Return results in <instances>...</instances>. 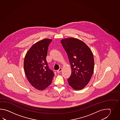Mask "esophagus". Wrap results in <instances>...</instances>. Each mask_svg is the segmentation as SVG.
Returning a JSON list of instances; mask_svg holds the SVG:
<instances>
[{
	"label": "esophagus",
	"instance_id": "1",
	"mask_svg": "<svg viewBox=\"0 0 120 120\" xmlns=\"http://www.w3.org/2000/svg\"><path fill=\"white\" fill-rule=\"evenodd\" d=\"M62 68H60V69H59L58 70H57V72H58V73L60 72L61 71H62Z\"/></svg>",
	"mask_w": 120,
	"mask_h": 120
}]
</instances>
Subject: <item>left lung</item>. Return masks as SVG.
I'll return each mask as SVG.
<instances>
[{
  "mask_svg": "<svg viewBox=\"0 0 120 120\" xmlns=\"http://www.w3.org/2000/svg\"><path fill=\"white\" fill-rule=\"evenodd\" d=\"M60 42L71 66V75L67 80L69 85L75 90L82 89L88 84L94 72V61L92 51L77 38H65Z\"/></svg>",
  "mask_w": 120,
  "mask_h": 120,
  "instance_id": "left-lung-1",
  "label": "left lung"
}]
</instances>
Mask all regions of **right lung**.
Segmentation results:
<instances>
[{
	"label": "right lung",
	"mask_w": 120,
	"mask_h": 120,
	"mask_svg": "<svg viewBox=\"0 0 120 120\" xmlns=\"http://www.w3.org/2000/svg\"><path fill=\"white\" fill-rule=\"evenodd\" d=\"M52 41L45 38L36 42L28 51L24 59V69L27 79L38 90H43L50 85L54 75L46 59L49 45Z\"/></svg>",
	"instance_id": "add662e5"
}]
</instances>
